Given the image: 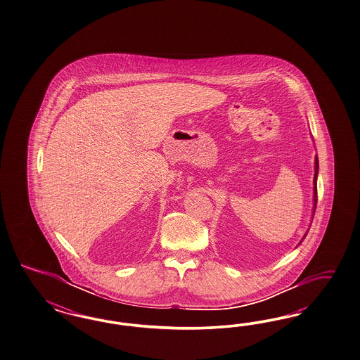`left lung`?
Instances as JSON below:
<instances>
[{"label":"left lung","instance_id":"obj_1","mask_svg":"<svg viewBox=\"0 0 360 360\" xmlns=\"http://www.w3.org/2000/svg\"><path fill=\"white\" fill-rule=\"evenodd\" d=\"M314 164H316V167H314V170H316V172H314V181H313V182H314V188H313V191H314V199H313V200H314V207H313V217H314V212H316V176H318V157H316V162H314ZM305 238L306 233L305 236H304V239H305ZM300 244H301V241H300Z\"/></svg>","mask_w":360,"mask_h":360}]
</instances>
